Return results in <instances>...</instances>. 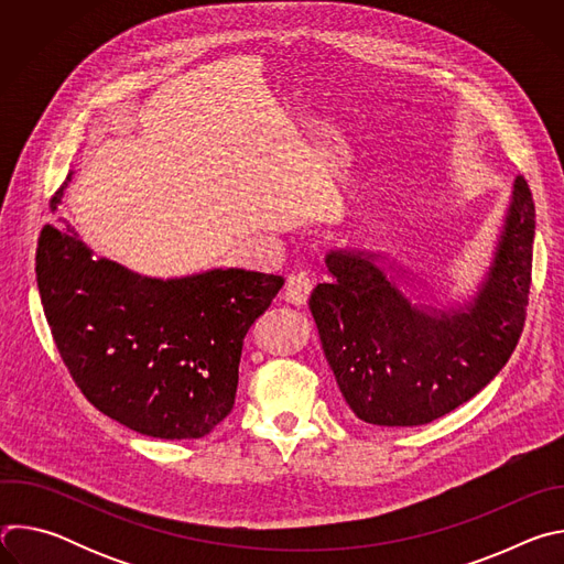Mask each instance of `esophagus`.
Masks as SVG:
<instances>
[{
	"label": "esophagus",
	"instance_id": "34e87169",
	"mask_svg": "<svg viewBox=\"0 0 564 564\" xmlns=\"http://www.w3.org/2000/svg\"><path fill=\"white\" fill-rule=\"evenodd\" d=\"M314 288V279L307 272H296L288 279L285 290H283V299L292 305H305L310 299V292Z\"/></svg>",
	"mask_w": 564,
	"mask_h": 564
}]
</instances>
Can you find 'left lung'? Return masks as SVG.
I'll return each mask as SVG.
<instances>
[{
  "label": "left lung",
  "mask_w": 564,
  "mask_h": 564,
  "mask_svg": "<svg viewBox=\"0 0 564 564\" xmlns=\"http://www.w3.org/2000/svg\"><path fill=\"white\" fill-rule=\"evenodd\" d=\"M535 205L522 176L494 265L473 301L451 310L415 305L379 254L333 250V281L310 310L350 411L372 426L429 424L475 397L509 361L524 328Z\"/></svg>",
  "instance_id": "1"
}]
</instances>
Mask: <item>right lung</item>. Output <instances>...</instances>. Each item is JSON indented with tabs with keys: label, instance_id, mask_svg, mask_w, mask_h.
<instances>
[{
	"label": "right lung",
	"instance_id": "right-lung-1",
	"mask_svg": "<svg viewBox=\"0 0 564 564\" xmlns=\"http://www.w3.org/2000/svg\"><path fill=\"white\" fill-rule=\"evenodd\" d=\"M62 196L64 185L53 212ZM35 274L75 386L107 417L158 440L205 437L231 413L246 335L285 283L236 268L140 276L55 225L40 234Z\"/></svg>",
	"mask_w": 564,
	"mask_h": 564
}]
</instances>
